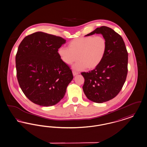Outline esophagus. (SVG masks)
Returning <instances> with one entry per match:
<instances>
[{"label": "esophagus", "mask_w": 147, "mask_h": 147, "mask_svg": "<svg viewBox=\"0 0 147 147\" xmlns=\"http://www.w3.org/2000/svg\"><path fill=\"white\" fill-rule=\"evenodd\" d=\"M78 74H79V73H78V72H76V71H73V76H76V75Z\"/></svg>", "instance_id": "esophagus-1"}]
</instances>
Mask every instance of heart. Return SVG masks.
Returning a JSON list of instances; mask_svg holds the SVG:
<instances>
[{
	"instance_id": "b5f03b06",
	"label": "heart",
	"mask_w": 147,
	"mask_h": 147,
	"mask_svg": "<svg viewBox=\"0 0 147 147\" xmlns=\"http://www.w3.org/2000/svg\"><path fill=\"white\" fill-rule=\"evenodd\" d=\"M106 50V39L101 35H97L74 39L69 42L68 48L61 47L58 53L66 65H71L78 59L79 61L73 68L79 71L85 67L90 69L96 68L102 61Z\"/></svg>"
}]
</instances>
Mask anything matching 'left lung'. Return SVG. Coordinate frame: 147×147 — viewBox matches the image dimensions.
I'll list each match as a JSON object with an SVG mask.
<instances>
[{
  "mask_svg": "<svg viewBox=\"0 0 147 147\" xmlns=\"http://www.w3.org/2000/svg\"><path fill=\"white\" fill-rule=\"evenodd\" d=\"M95 33L106 39V53L95 69L81 74L84 94L88 100L100 103L114 98L123 88L128 71V53L122 37L112 28L102 26L85 36Z\"/></svg>",
  "mask_w": 147,
  "mask_h": 147,
  "instance_id": "1",
  "label": "left lung"
}]
</instances>
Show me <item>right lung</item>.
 I'll return each mask as SVG.
<instances>
[{
    "instance_id": "add662e5",
    "label": "right lung",
    "mask_w": 147,
    "mask_h": 147,
    "mask_svg": "<svg viewBox=\"0 0 147 147\" xmlns=\"http://www.w3.org/2000/svg\"><path fill=\"white\" fill-rule=\"evenodd\" d=\"M63 38L41 32L26 36L16 55L19 85L25 96L39 106H53L62 100L73 78L58 50Z\"/></svg>"
}]
</instances>
